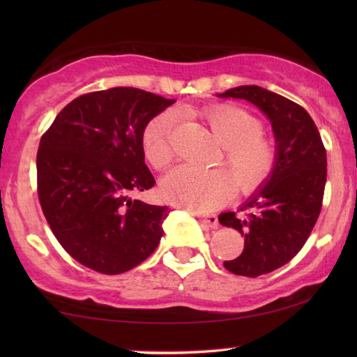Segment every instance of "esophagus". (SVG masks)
I'll return each instance as SVG.
<instances>
[{
  "instance_id": "34e87169",
  "label": "esophagus",
  "mask_w": 357,
  "mask_h": 357,
  "mask_svg": "<svg viewBox=\"0 0 357 357\" xmlns=\"http://www.w3.org/2000/svg\"><path fill=\"white\" fill-rule=\"evenodd\" d=\"M198 217V220L203 222L204 225H208L211 228H217L219 227V219H217L215 214H195Z\"/></svg>"
}]
</instances>
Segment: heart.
Instances as JSON below:
<instances>
[{
	"mask_svg": "<svg viewBox=\"0 0 357 357\" xmlns=\"http://www.w3.org/2000/svg\"><path fill=\"white\" fill-rule=\"evenodd\" d=\"M203 118L222 144L217 164L227 165L232 174L223 168L202 172L190 167L168 173L162 183L165 198L193 211H209L231 198L234 183L243 193L257 190L274 172L277 160L274 142L263 134L261 121L252 113L233 105H217L206 108ZM173 128L174 114L164 112L151 119L143 130L144 157L157 170H164L173 162Z\"/></svg>",
	"mask_w": 357,
	"mask_h": 357,
	"instance_id": "b5f03b06",
	"label": "heart"
}]
</instances>
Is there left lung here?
Instances as JSON below:
<instances>
[{
	"label": "left lung",
	"mask_w": 357,
	"mask_h": 357,
	"mask_svg": "<svg viewBox=\"0 0 357 357\" xmlns=\"http://www.w3.org/2000/svg\"><path fill=\"white\" fill-rule=\"evenodd\" d=\"M219 98L244 99L273 124L277 160L274 172L236 213L219 222L243 234L244 250L225 261L229 273L258 277L296 257L318 220L326 185V149L315 123L304 108L255 84L231 88Z\"/></svg>",
	"instance_id": "8db88e82"
}]
</instances>
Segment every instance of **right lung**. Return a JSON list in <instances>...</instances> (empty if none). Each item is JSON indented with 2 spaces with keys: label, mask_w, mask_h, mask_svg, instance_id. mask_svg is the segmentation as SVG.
<instances>
[{
  "label": "right lung",
  "mask_w": 357,
  "mask_h": 357,
  "mask_svg": "<svg viewBox=\"0 0 357 357\" xmlns=\"http://www.w3.org/2000/svg\"><path fill=\"white\" fill-rule=\"evenodd\" d=\"M173 99L118 86L66 105L40 138L38 193L42 213L69 255L100 274H121L160 243L170 211L132 193L151 189L143 130Z\"/></svg>",
  "instance_id": "add662e5"
}]
</instances>
